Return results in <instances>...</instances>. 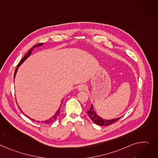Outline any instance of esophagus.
Here are the masks:
<instances>
[{
	"mask_svg": "<svg viewBox=\"0 0 158 158\" xmlns=\"http://www.w3.org/2000/svg\"><path fill=\"white\" fill-rule=\"evenodd\" d=\"M86 89H87V87L85 85H80L79 86V88H78V90L79 91H83V90H85Z\"/></svg>",
	"mask_w": 158,
	"mask_h": 158,
	"instance_id": "esophagus-1",
	"label": "esophagus"
}]
</instances>
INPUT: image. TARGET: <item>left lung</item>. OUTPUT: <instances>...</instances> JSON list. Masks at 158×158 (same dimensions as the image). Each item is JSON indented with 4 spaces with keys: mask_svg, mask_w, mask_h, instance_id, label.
<instances>
[{
    "mask_svg": "<svg viewBox=\"0 0 158 158\" xmlns=\"http://www.w3.org/2000/svg\"><path fill=\"white\" fill-rule=\"evenodd\" d=\"M87 113H88V116L90 118V119L92 120V121L95 123L96 124L99 125V126H109V125H111V124H114V123L118 121V120H119L120 118H118L114 119H111V120L103 119L101 118L100 117H99L98 115H97L95 112L94 111L93 105H91V107L87 111Z\"/></svg>",
    "mask_w": 158,
    "mask_h": 158,
    "instance_id": "1",
    "label": "left lung"
}]
</instances>
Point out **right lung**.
Returning <instances> with one entry per match:
<instances>
[{
  "label": "right lung",
  "instance_id": "1",
  "mask_svg": "<svg viewBox=\"0 0 158 158\" xmlns=\"http://www.w3.org/2000/svg\"><path fill=\"white\" fill-rule=\"evenodd\" d=\"M43 45V43H39V44H36V45H35L32 48H31L30 50H29V51L27 52V55H25L24 56V57L21 60V61H19V63L18 64V65H17V68L16 69V70H15V74H14V79H15V76H16V72H17V70H18V67L20 66V65L22 64V63L28 57V56H30V55H31V51H33V49L35 48H36V47H38V46H42ZM60 107H61V106H60V109L57 110V112L55 113V114L53 115V116H52V118H51L50 119H49L48 120H46V121H44V123H52L53 121H55L56 119H57V118H58V115H59V114H60ZM28 117V116H27ZM28 118H29V117H28ZM30 119H31V120H33L34 121H35L34 119H31L30 118H29ZM39 121H38V123H39Z\"/></svg>",
  "mask_w": 158,
  "mask_h": 158
}]
</instances>
